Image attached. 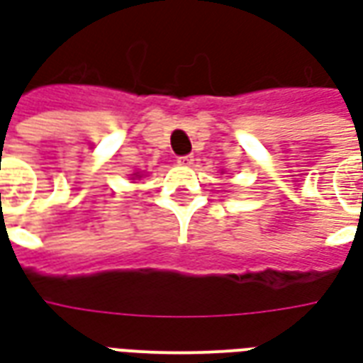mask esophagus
Wrapping results in <instances>:
<instances>
[{
    "mask_svg": "<svg viewBox=\"0 0 363 363\" xmlns=\"http://www.w3.org/2000/svg\"><path fill=\"white\" fill-rule=\"evenodd\" d=\"M192 161H194L192 155H182V157L177 159V163H179V165H192Z\"/></svg>",
    "mask_w": 363,
    "mask_h": 363,
    "instance_id": "esophagus-1",
    "label": "esophagus"
}]
</instances>
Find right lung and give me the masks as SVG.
I'll use <instances>...</instances> for the list:
<instances>
[{"mask_svg": "<svg viewBox=\"0 0 363 363\" xmlns=\"http://www.w3.org/2000/svg\"><path fill=\"white\" fill-rule=\"evenodd\" d=\"M135 177H140V173H135Z\"/></svg>", "mask_w": 363, "mask_h": 363, "instance_id": "add662e5", "label": "right lung"}]
</instances>
